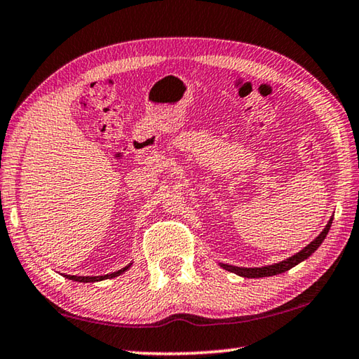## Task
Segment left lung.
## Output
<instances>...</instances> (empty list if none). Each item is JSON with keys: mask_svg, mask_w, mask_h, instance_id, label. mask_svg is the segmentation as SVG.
Instances as JSON below:
<instances>
[{"mask_svg": "<svg viewBox=\"0 0 359 359\" xmlns=\"http://www.w3.org/2000/svg\"><path fill=\"white\" fill-rule=\"evenodd\" d=\"M331 223H332V217L330 218V222H327L325 229L321 231V233L311 242V244L304 247L301 252H297L296 255H293V257L280 261V263L263 266V267H238V266L223 264V263H220V266L223 267V269H226L229 272H234V274H238L241 277H247V278H259V277H271V276L282 274V272H287V271L291 269V267L299 264L301 261L307 259L315 250H317V248L321 245V242L325 241L327 231H330V228H331Z\"/></svg>", "mask_w": 359, "mask_h": 359, "instance_id": "1", "label": "left lung"}]
</instances>
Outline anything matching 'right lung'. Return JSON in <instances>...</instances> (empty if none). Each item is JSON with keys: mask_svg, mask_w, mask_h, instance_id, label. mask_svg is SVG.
Here are the masks:
<instances>
[{"mask_svg": "<svg viewBox=\"0 0 359 359\" xmlns=\"http://www.w3.org/2000/svg\"><path fill=\"white\" fill-rule=\"evenodd\" d=\"M131 267V263L128 264V266H125V267H121L120 271H117V272H112V274H106V276H95V277H82V276H65L66 278H69V280H74V282H83V283H87V282H101V280H104V278H112V277H117V276H120V274H123L125 271H128Z\"/></svg>", "mask_w": 359, "mask_h": 359, "instance_id": "obj_1", "label": "right lung"}]
</instances>
